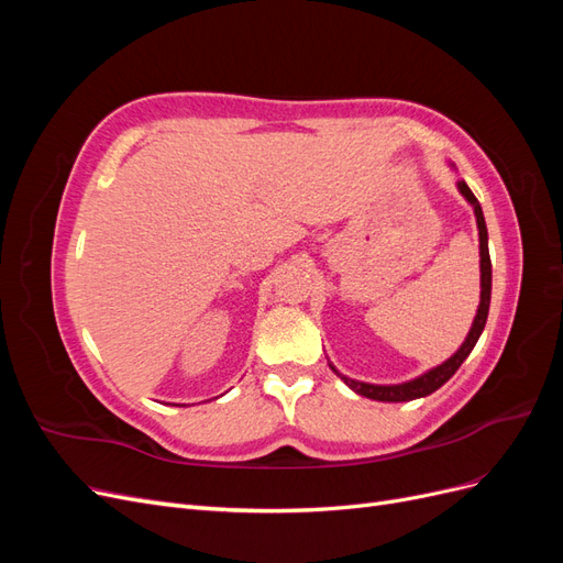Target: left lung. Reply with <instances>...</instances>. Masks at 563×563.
<instances>
[{"label": "left lung", "mask_w": 563, "mask_h": 563, "mask_svg": "<svg viewBox=\"0 0 563 563\" xmlns=\"http://www.w3.org/2000/svg\"><path fill=\"white\" fill-rule=\"evenodd\" d=\"M451 168H455L451 164ZM457 190L460 195H463L467 199L470 207L474 209V218H476V230H479V269H482V296H479V308H476V317L472 321V329L465 338V343L460 345L455 350V354H451L449 360L444 364H439L430 371H424L422 376L413 378V380H406V383H399V385H373V383H362V380H354V378H347L340 373L331 362V371L335 373V376H340V380H343L350 389H354L356 395H362L366 399H373V401H411V399H420V397H428L432 395L434 389H439L441 385H444L453 373L460 368V364H463L470 352L474 350L476 340H479L484 327H486V319H488V305H490V255H488V230H486V220H484V211H482V203L476 201V197L472 195V190L467 187L465 180H457Z\"/></svg>", "instance_id": "1"}]
</instances>
